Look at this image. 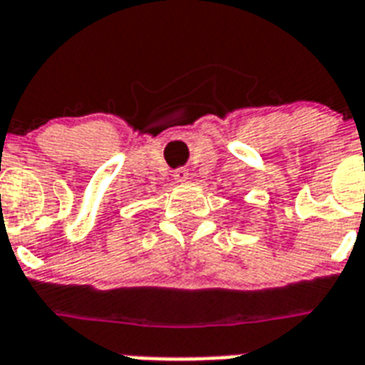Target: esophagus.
<instances>
[{
	"mask_svg": "<svg viewBox=\"0 0 365 365\" xmlns=\"http://www.w3.org/2000/svg\"><path fill=\"white\" fill-rule=\"evenodd\" d=\"M173 177H175V180H177V182H185V180H188V169H185V168L175 169Z\"/></svg>",
	"mask_w": 365,
	"mask_h": 365,
	"instance_id": "esophagus-1",
	"label": "esophagus"
}]
</instances>
